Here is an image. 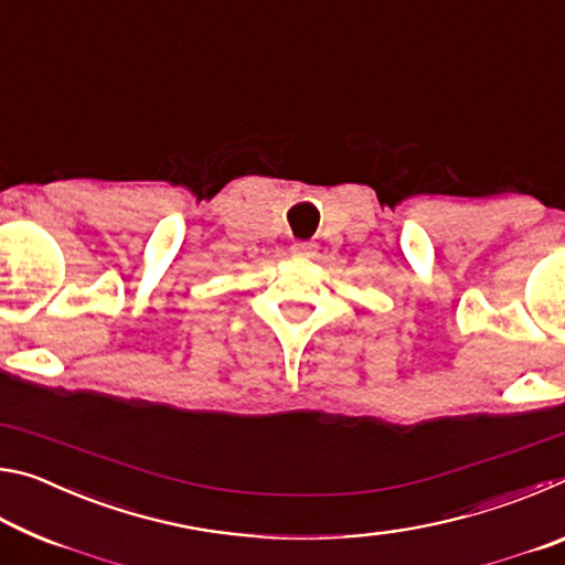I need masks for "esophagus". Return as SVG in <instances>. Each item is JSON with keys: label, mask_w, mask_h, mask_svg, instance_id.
I'll return each instance as SVG.
<instances>
[{"label": "esophagus", "mask_w": 565, "mask_h": 565, "mask_svg": "<svg viewBox=\"0 0 565 565\" xmlns=\"http://www.w3.org/2000/svg\"><path fill=\"white\" fill-rule=\"evenodd\" d=\"M291 256H296V259H313V256H317V244L296 242L291 246Z\"/></svg>", "instance_id": "obj_1"}]
</instances>
